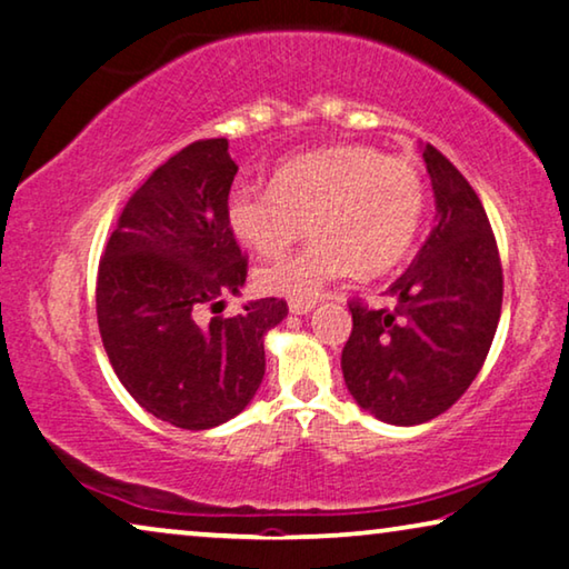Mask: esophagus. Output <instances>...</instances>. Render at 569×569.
Here are the masks:
<instances>
[{
    "label": "esophagus",
    "instance_id": "obj_1",
    "mask_svg": "<svg viewBox=\"0 0 569 569\" xmlns=\"http://www.w3.org/2000/svg\"><path fill=\"white\" fill-rule=\"evenodd\" d=\"M312 308H316V300H290V312L295 316H308Z\"/></svg>",
    "mask_w": 569,
    "mask_h": 569
}]
</instances>
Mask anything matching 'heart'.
Masks as SVG:
<instances>
[{
	"mask_svg": "<svg viewBox=\"0 0 569 569\" xmlns=\"http://www.w3.org/2000/svg\"><path fill=\"white\" fill-rule=\"evenodd\" d=\"M423 179L413 161L367 143H333L279 163L267 189L236 184L226 220L246 249L271 257L312 241L259 271L264 292L310 300L333 279L377 277L408 257L423 218Z\"/></svg>",
	"mask_w": 569,
	"mask_h": 569,
	"instance_id": "b5f03b06",
	"label": "heart"
}]
</instances>
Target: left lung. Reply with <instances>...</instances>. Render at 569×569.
Returning a JSON list of instances; mask_svg holds the SVG:
<instances>
[{
    "label": "left lung",
    "instance_id": "left-lung-1",
    "mask_svg": "<svg viewBox=\"0 0 569 569\" xmlns=\"http://www.w3.org/2000/svg\"><path fill=\"white\" fill-rule=\"evenodd\" d=\"M423 161L436 226L385 290L392 308L353 300L341 369L353 400L392 426H418L462 398L488 357L503 305V269L475 189L431 143Z\"/></svg>",
    "mask_w": 569,
    "mask_h": 569
}]
</instances>
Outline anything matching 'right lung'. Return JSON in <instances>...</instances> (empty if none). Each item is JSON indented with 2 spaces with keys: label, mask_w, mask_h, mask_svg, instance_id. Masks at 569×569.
Wrapping results in <instances>:
<instances>
[{
  "label": "right lung",
  "mask_w": 569,
  "mask_h": 569,
  "mask_svg": "<svg viewBox=\"0 0 569 569\" xmlns=\"http://www.w3.org/2000/svg\"><path fill=\"white\" fill-rule=\"evenodd\" d=\"M226 138L194 141L136 189L97 271V323L110 365L138 406L187 431L241 413L264 380V336L287 302L264 298L200 323L246 282L226 220L236 177Z\"/></svg>",
  "instance_id": "add662e5"
}]
</instances>
